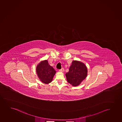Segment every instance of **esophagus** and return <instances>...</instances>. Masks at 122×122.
<instances>
[{
	"instance_id": "esophagus-1",
	"label": "esophagus",
	"mask_w": 122,
	"mask_h": 122,
	"mask_svg": "<svg viewBox=\"0 0 122 122\" xmlns=\"http://www.w3.org/2000/svg\"><path fill=\"white\" fill-rule=\"evenodd\" d=\"M59 71H61V72H63L64 71V68H62L61 69H60Z\"/></svg>"
}]
</instances>
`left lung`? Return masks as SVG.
<instances>
[{
  "label": "left lung",
  "instance_id": "obj_1",
  "mask_svg": "<svg viewBox=\"0 0 122 122\" xmlns=\"http://www.w3.org/2000/svg\"><path fill=\"white\" fill-rule=\"evenodd\" d=\"M87 75V69L86 66L78 61H72L69 71L66 74L67 82L74 86L79 85L86 78Z\"/></svg>",
  "mask_w": 122,
  "mask_h": 122
}]
</instances>
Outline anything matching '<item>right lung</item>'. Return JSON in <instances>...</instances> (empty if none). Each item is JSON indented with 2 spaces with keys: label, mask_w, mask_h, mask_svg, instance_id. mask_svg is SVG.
Instances as JSON below:
<instances>
[{
  "label": "right lung",
  "mask_w": 122,
  "mask_h": 122,
  "mask_svg": "<svg viewBox=\"0 0 122 122\" xmlns=\"http://www.w3.org/2000/svg\"><path fill=\"white\" fill-rule=\"evenodd\" d=\"M36 72L40 81L43 83L48 84L51 82L56 72L50 66L47 60H44L37 66Z\"/></svg>",
  "instance_id": "add662e5"
}]
</instances>
